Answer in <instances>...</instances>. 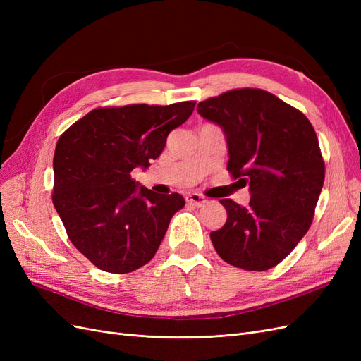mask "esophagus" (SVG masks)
I'll list each match as a JSON object with an SVG mask.
<instances>
[{
    "label": "esophagus",
    "instance_id": "1",
    "mask_svg": "<svg viewBox=\"0 0 361 361\" xmlns=\"http://www.w3.org/2000/svg\"><path fill=\"white\" fill-rule=\"evenodd\" d=\"M185 200H187L188 204H192V206H202L206 202L203 195L197 194V192H188L187 195H185Z\"/></svg>",
    "mask_w": 361,
    "mask_h": 361
}]
</instances>
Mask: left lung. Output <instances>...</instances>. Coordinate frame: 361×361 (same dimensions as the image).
<instances>
[{"mask_svg": "<svg viewBox=\"0 0 361 361\" xmlns=\"http://www.w3.org/2000/svg\"><path fill=\"white\" fill-rule=\"evenodd\" d=\"M197 111L223 128L227 171L251 191L247 206L220 200L227 221L211 232L215 251L247 271L279 265L307 233L324 185L325 164L312 123L277 96L250 87L202 101Z\"/></svg>", "mask_w": 361, "mask_h": 361, "instance_id": "1", "label": "left lung"}]
</instances>
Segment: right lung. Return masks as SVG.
<instances>
[{
  "label": "right lung",
  "instance_id": "1",
  "mask_svg": "<svg viewBox=\"0 0 361 361\" xmlns=\"http://www.w3.org/2000/svg\"><path fill=\"white\" fill-rule=\"evenodd\" d=\"M194 106L195 101L99 106L60 135L52 203L71 243L94 267L128 274L155 256L185 200L138 187L130 171L161 155Z\"/></svg>",
  "mask_w": 361,
  "mask_h": 361
}]
</instances>
